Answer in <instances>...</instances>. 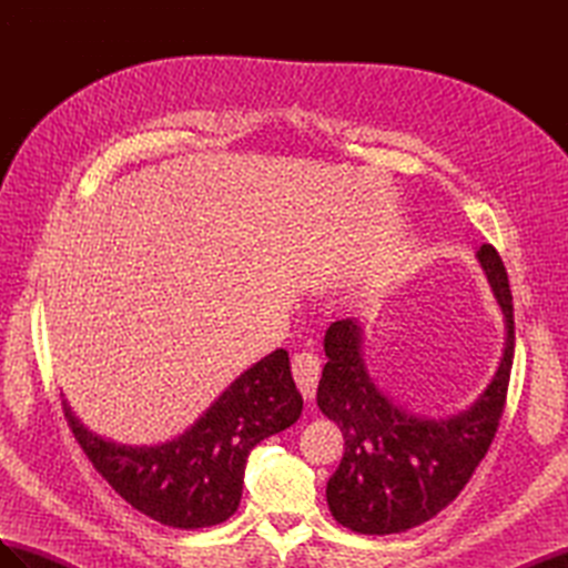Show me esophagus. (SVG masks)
I'll list each match as a JSON object with an SVG mask.
<instances>
[{"label": "esophagus", "instance_id": "esophagus-1", "mask_svg": "<svg viewBox=\"0 0 568 568\" xmlns=\"http://www.w3.org/2000/svg\"><path fill=\"white\" fill-rule=\"evenodd\" d=\"M291 372H294V379L298 390L303 393V398L313 400L320 382V357L313 353H298L291 359Z\"/></svg>", "mask_w": 568, "mask_h": 568}]
</instances>
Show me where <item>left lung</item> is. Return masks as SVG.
Segmentation results:
<instances>
[{"label": "left lung", "instance_id": "1", "mask_svg": "<svg viewBox=\"0 0 568 568\" xmlns=\"http://www.w3.org/2000/svg\"><path fill=\"white\" fill-rule=\"evenodd\" d=\"M476 261L500 305L507 334L490 384L455 415H415L374 384L363 353V322L338 320L326 329L317 405L346 440L338 469L326 484V503L341 526L365 536L422 526L455 500L486 457L507 398L514 307L503 257L484 244Z\"/></svg>", "mask_w": 568, "mask_h": 568}]
</instances>
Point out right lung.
Returning a JSON list of instances; mask_svg holds the SVG:
<instances>
[{
  "label": "right lung",
  "instance_id": "right-lung-1",
  "mask_svg": "<svg viewBox=\"0 0 568 568\" xmlns=\"http://www.w3.org/2000/svg\"><path fill=\"white\" fill-rule=\"evenodd\" d=\"M301 409L284 348L239 374L192 426L159 445L101 438L63 400L68 426L109 486L149 519L186 530L232 517L251 450L298 422Z\"/></svg>",
  "mask_w": 568,
  "mask_h": 568
}]
</instances>
